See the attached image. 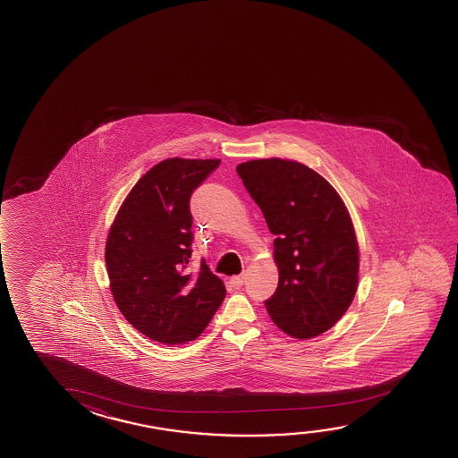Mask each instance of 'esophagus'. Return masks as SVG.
Instances as JSON below:
<instances>
[{"label": "esophagus", "mask_w": 458, "mask_h": 458, "mask_svg": "<svg viewBox=\"0 0 458 458\" xmlns=\"http://www.w3.org/2000/svg\"><path fill=\"white\" fill-rule=\"evenodd\" d=\"M229 281H231V284H233V287L239 289V287L243 286V283H245V275H235V276H233Z\"/></svg>", "instance_id": "34e87169"}]
</instances>
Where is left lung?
<instances>
[{
  "label": "left lung",
  "instance_id": "left-lung-1",
  "mask_svg": "<svg viewBox=\"0 0 458 458\" xmlns=\"http://www.w3.org/2000/svg\"><path fill=\"white\" fill-rule=\"evenodd\" d=\"M274 240L278 287L266 301L272 321L299 340L334 327L354 301L359 245L334 186L297 161L268 157L237 165Z\"/></svg>",
  "mask_w": 458,
  "mask_h": 458
}]
</instances>
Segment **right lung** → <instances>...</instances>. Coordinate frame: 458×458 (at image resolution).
<instances>
[{"label": "right lung", "instance_id": "obj_1", "mask_svg": "<svg viewBox=\"0 0 458 458\" xmlns=\"http://www.w3.org/2000/svg\"><path fill=\"white\" fill-rule=\"evenodd\" d=\"M221 159H165L126 196L106 242L110 291L126 321L163 344L192 342L212 321L225 287L191 259L190 199Z\"/></svg>", "mask_w": 458, "mask_h": 458}]
</instances>
